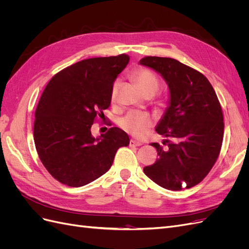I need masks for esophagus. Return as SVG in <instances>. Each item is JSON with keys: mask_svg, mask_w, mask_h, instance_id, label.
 Returning <instances> with one entry per match:
<instances>
[{"mask_svg": "<svg viewBox=\"0 0 249 249\" xmlns=\"http://www.w3.org/2000/svg\"><path fill=\"white\" fill-rule=\"evenodd\" d=\"M142 144H143V143L140 142V141H136V140H134V139L130 140V145L131 146H140Z\"/></svg>", "mask_w": 249, "mask_h": 249, "instance_id": "esophagus-1", "label": "esophagus"}]
</instances>
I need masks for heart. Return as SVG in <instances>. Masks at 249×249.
Listing matches in <instances>:
<instances>
[{
  "mask_svg": "<svg viewBox=\"0 0 249 249\" xmlns=\"http://www.w3.org/2000/svg\"><path fill=\"white\" fill-rule=\"evenodd\" d=\"M134 80L143 93L152 91V90H155L157 92L158 88H159V81H158L156 74L152 71L146 69H140L135 71ZM118 86V82H116L114 86H113L111 94L112 100L115 99ZM153 124V117L150 116L148 113L141 111H131L120 120V126H122L124 131L130 133L133 136L137 138H141L144 136L149 130V127H152Z\"/></svg>",
  "mask_w": 249,
  "mask_h": 249,
  "instance_id": "obj_1",
  "label": "heart"
}]
</instances>
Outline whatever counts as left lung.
Here are the masks:
<instances>
[{"label":"left lung","mask_w":249,"mask_h":249,"mask_svg":"<svg viewBox=\"0 0 249 249\" xmlns=\"http://www.w3.org/2000/svg\"><path fill=\"white\" fill-rule=\"evenodd\" d=\"M165 80L169 89L168 107L156 126L158 134L175 139L157 148V161L143 168L145 175L165 189L178 191L200 183L212 169L223 140L221 106L209 80L176 59L142 58Z\"/></svg>","instance_id":"left-lung-1"}]
</instances>
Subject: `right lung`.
Returning a JSON list of instances; mask_svg holds the SVG:
<instances>
[{
  "label": "right lung",
  "instance_id": "1",
  "mask_svg": "<svg viewBox=\"0 0 249 249\" xmlns=\"http://www.w3.org/2000/svg\"><path fill=\"white\" fill-rule=\"evenodd\" d=\"M129 55L82 60L56 73L35 111L34 142L43 166L58 182L82 187L112 166L117 149L130 144L127 134L113 126L94 138L91 125L109 108L113 83Z\"/></svg>",
  "mask_w": 249,
  "mask_h": 249
}]
</instances>
